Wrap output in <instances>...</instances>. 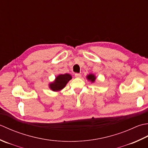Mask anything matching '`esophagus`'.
<instances>
[{
	"instance_id": "34e87169",
	"label": "esophagus",
	"mask_w": 148,
	"mask_h": 148,
	"mask_svg": "<svg viewBox=\"0 0 148 148\" xmlns=\"http://www.w3.org/2000/svg\"><path fill=\"white\" fill-rule=\"evenodd\" d=\"M75 77H76V78H80L81 77V74H80V73H75Z\"/></svg>"
}]
</instances>
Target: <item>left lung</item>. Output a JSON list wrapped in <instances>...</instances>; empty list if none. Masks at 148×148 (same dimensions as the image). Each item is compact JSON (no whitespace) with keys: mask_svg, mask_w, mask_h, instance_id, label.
<instances>
[{"mask_svg":"<svg viewBox=\"0 0 148 148\" xmlns=\"http://www.w3.org/2000/svg\"><path fill=\"white\" fill-rule=\"evenodd\" d=\"M87 79L88 80H90L91 81V82H94V81L95 80V79H96V77H95V75H92V74H90V75H89L87 77Z\"/></svg>","mask_w":148,"mask_h":148,"instance_id":"left-lung-1","label":"left lung"}]
</instances>
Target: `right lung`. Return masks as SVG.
Returning a JSON list of instances; mask_svg holds the SVG:
<instances>
[{"instance_id": "obj_1", "label": "right lung", "mask_w": 148, "mask_h": 148, "mask_svg": "<svg viewBox=\"0 0 148 148\" xmlns=\"http://www.w3.org/2000/svg\"><path fill=\"white\" fill-rule=\"evenodd\" d=\"M71 79V76L69 74L59 75L56 78L54 82L50 84V89L53 91H57L64 88L69 81Z\"/></svg>"}]
</instances>
